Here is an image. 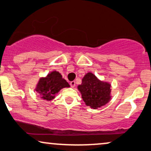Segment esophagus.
<instances>
[{
    "label": "esophagus",
    "mask_w": 151,
    "mask_h": 151,
    "mask_svg": "<svg viewBox=\"0 0 151 151\" xmlns=\"http://www.w3.org/2000/svg\"><path fill=\"white\" fill-rule=\"evenodd\" d=\"M70 86L72 87V88H74L75 87V81H71L70 83Z\"/></svg>",
    "instance_id": "1"
}]
</instances>
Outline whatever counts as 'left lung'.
Wrapping results in <instances>:
<instances>
[{
  "instance_id": "8db88e82",
  "label": "left lung",
  "mask_w": 151,
  "mask_h": 151,
  "mask_svg": "<svg viewBox=\"0 0 151 151\" xmlns=\"http://www.w3.org/2000/svg\"><path fill=\"white\" fill-rule=\"evenodd\" d=\"M111 85L100 80L92 73H86L82 78L81 84L77 86L85 104L96 109L109 103L111 99Z\"/></svg>"
}]
</instances>
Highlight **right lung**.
<instances>
[{"instance_id": "1", "label": "right lung", "mask_w": 151, "mask_h": 151, "mask_svg": "<svg viewBox=\"0 0 151 151\" xmlns=\"http://www.w3.org/2000/svg\"><path fill=\"white\" fill-rule=\"evenodd\" d=\"M70 85L58 71L52 70L45 76L40 78L35 90L42 99L51 101L61 89L70 88Z\"/></svg>"}]
</instances>
